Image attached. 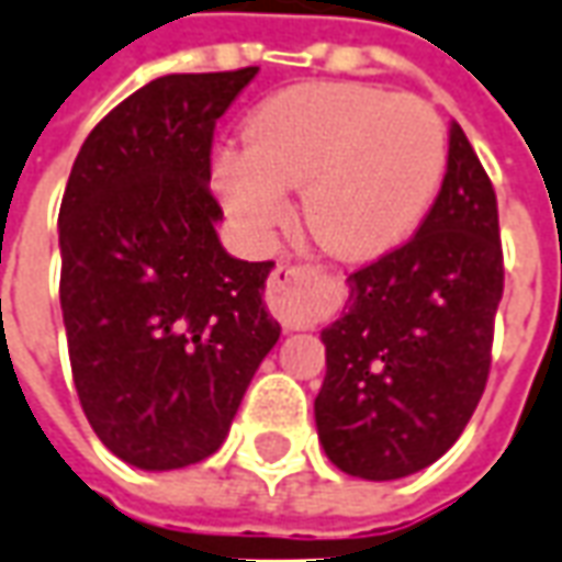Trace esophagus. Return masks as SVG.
<instances>
[{
	"label": "esophagus",
	"instance_id": "esophagus-1",
	"mask_svg": "<svg viewBox=\"0 0 562 562\" xmlns=\"http://www.w3.org/2000/svg\"><path fill=\"white\" fill-rule=\"evenodd\" d=\"M308 278H312V272L305 266H293V262H278L272 274H269L266 305L288 330H296V327L305 324V315H308V303H305Z\"/></svg>",
	"mask_w": 562,
	"mask_h": 562
}]
</instances>
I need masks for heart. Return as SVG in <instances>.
I'll return each instance as SVG.
<instances>
[{"label": "heart", "instance_id": "obj_1", "mask_svg": "<svg viewBox=\"0 0 562 562\" xmlns=\"http://www.w3.org/2000/svg\"><path fill=\"white\" fill-rule=\"evenodd\" d=\"M447 170V127L431 103L355 81H303L272 94L247 143L214 158L232 220L266 238L303 189L312 238L339 259H373L404 241Z\"/></svg>", "mask_w": 562, "mask_h": 562}]
</instances>
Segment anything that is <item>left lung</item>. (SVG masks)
<instances>
[{"mask_svg": "<svg viewBox=\"0 0 562 562\" xmlns=\"http://www.w3.org/2000/svg\"><path fill=\"white\" fill-rule=\"evenodd\" d=\"M505 290L495 189L452 122L447 177L419 232L348 274V303L321 333V447L363 481L437 462L465 431L493 363Z\"/></svg>", "mask_w": 562, "mask_h": 562, "instance_id": "obj_1", "label": "left lung"}]
</instances>
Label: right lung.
Returning a JSON list of instances; mask_svg holds the SVG:
<instances>
[{"mask_svg": "<svg viewBox=\"0 0 562 562\" xmlns=\"http://www.w3.org/2000/svg\"><path fill=\"white\" fill-rule=\"evenodd\" d=\"M173 72L81 143L60 201V308L81 409L143 471L214 456L281 336L262 290L274 262L223 250L211 192L216 119L257 76Z\"/></svg>", "mask_w": 562, "mask_h": 562, "instance_id": "add662e5", "label": "right lung"}]
</instances>
